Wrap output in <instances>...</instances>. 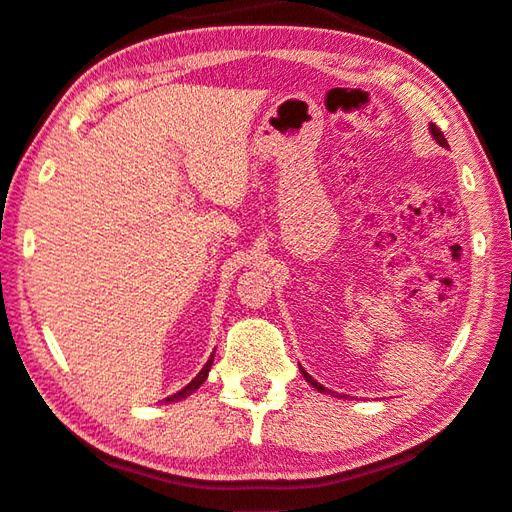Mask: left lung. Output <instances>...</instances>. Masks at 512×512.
<instances>
[{
    "instance_id": "1",
    "label": "left lung",
    "mask_w": 512,
    "mask_h": 512,
    "mask_svg": "<svg viewBox=\"0 0 512 512\" xmlns=\"http://www.w3.org/2000/svg\"><path fill=\"white\" fill-rule=\"evenodd\" d=\"M430 132H432V136H434V141L436 143H439L441 147H448V141H445V136H443V132H441V129L439 127H436L434 123L430 125ZM302 369V367H300ZM302 376L306 378V380H309V383L315 387V389H318V392H327V387H324V385H320V383H315V380L309 376V374H306V371L302 369Z\"/></svg>"
}]
</instances>
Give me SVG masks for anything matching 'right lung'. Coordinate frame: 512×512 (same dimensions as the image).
Returning <instances> with one entry per match:
<instances>
[{
	"instance_id": "1",
	"label": "right lung",
	"mask_w": 512,
	"mask_h": 512,
	"mask_svg": "<svg viewBox=\"0 0 512 512\" xmlns=\"http://www.w3.org/2000/svg\"><path fill=\"white\" fill-rule=\"evenodd\" d=\"M212 358H215V353H212V356H210V360L206 362V365H203V369L199 371V374H197V378H192V380H190V383H188V385H185V387L181 389V392H176V394H172V396H167V398H165V401H181V398H185V396H190V394L194 392V389H199V387L203 385V380H206V378H208V371H210V367H212Z\"/></svg>"
}]
</instances>
